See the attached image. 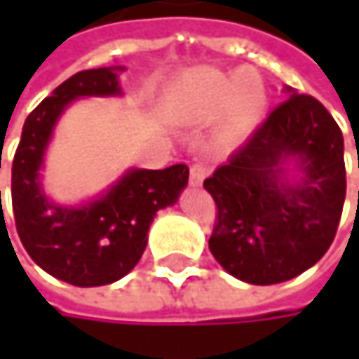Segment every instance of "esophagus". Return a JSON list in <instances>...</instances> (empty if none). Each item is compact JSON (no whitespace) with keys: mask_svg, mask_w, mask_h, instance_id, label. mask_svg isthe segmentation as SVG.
Returning <instances> with one entry per match:
<instances>
[{"mask_svg":"<svg viewBox=\"0 0 359 359\" xmlns=\"http://www.w3.org/2000/svg\"><path fill=\"white\" fill-rule=\"evenodd\" d=\"M208 172H210V168L205 164H201V162L193 164L191 166V172H189V184L191 187H199L203 182V179L208 177Z\"/></svg>","mask_w":359,"mask_h":359,"instance_id":"esophagus-1","label":"esophagus"}]
</instances>
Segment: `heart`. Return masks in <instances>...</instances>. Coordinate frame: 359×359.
<instances>
[{
  "label": "heart",
  "mask_w": 359,
  "mask_h": 359,
  "mask_svg": "<svg viewBox=\"0 0 359 359\" xmlns=\"http://www.w3.org/2000/svg\"><path fill=\"white\" fill-rule=\"evenodd\" d=\"M166 106L175 118L189 124L216 122V135L224 145L248 139L268 106V91L255 70L222 72L199 66L182 72L166 91Z\"/></svg>",
  "instance_id": "obj_1"
}]
</instances>
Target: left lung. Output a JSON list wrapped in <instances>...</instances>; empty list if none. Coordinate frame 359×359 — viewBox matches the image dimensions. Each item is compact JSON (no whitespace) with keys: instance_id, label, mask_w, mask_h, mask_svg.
<instances>
[{"instance_id":"1","label":"left lung","mask_w":359,"mask_h":359,"mask_svg":"<svg viewBox=\"0 0 359 359\" xmlns=\"http://www.w3.org/2000/svg\"><path fill=\"white\" fill-rule=\"evenodd\" d=\"M287 93L203 180L218 208L210 251L250 285L285 283L312 268L334 239L345 201L339 124L318 100L291 87Z\"/></svg>"}]
</instances>
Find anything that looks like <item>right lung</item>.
<instances>
[{"label": "right lung", "instance_id": "add662e5", "mask_svg": "<svg viewBox=\"0 0 359 359\" xmlns=\"http://www.w3.org/2000/svg\"><path fill=\"white\" fill-rule=\"evenodd\" d=\"M122 70H83L55 87L29 114L12 162L18 237L36 266L74 287H100L126 276L145 251L156 214L179 201L189 180L184 164L164 170L130 168L100 197L81 205H60L45 195L41 168L60 116L81 97L122 95Z\"/></svg>", "mask_w": 359, "mask_h": 359}]
</instances>
